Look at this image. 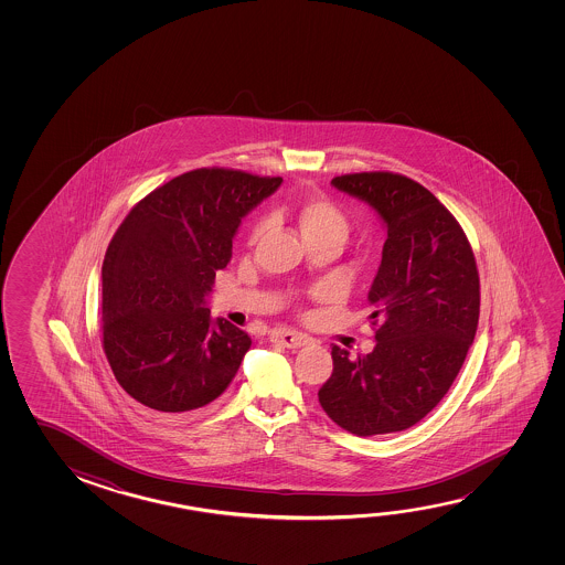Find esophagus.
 <instances>
[{"mask_svg": "<svg viewBox=\"0 0 565 565\" xmlns=\"http://www.w3.org/2000/svg\"><path fill=\"white\" fill-rule=\"evenodd\" d=\"M271 339L281 342L287 349H301V347H307L311 342L307 334L297 333V331H291V329H278V331H274Z\"/></svg>", "mask_w": 565, "mask_h": 565, "instance_id": "1", "label": "esophagus"}]
</instances>
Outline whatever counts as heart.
I'll list each match as a JSON object with an SVG mask.
<instances>
[{
  "mask_svg": "<svg viewBox=\"0 0 565 565\" xmlns=\"http://www.w3.org/2000/svg\"><path fill=\"white\" fill-rule=\"evenodd\" d=\"M297 221H299V226L306 234L307 241L323 238V236H334V238L347 241L349 231H351L349 216L342 213L341 206H337L333 201L323 199V196H309L299 204ZM266 228H268L266 221H258L254 224L250 231V241H258Z\"/></svg>",
  "mask_w": 565,
  "mask_h": 565,
  "instance_id": "obj_1",
  "label": "heart"
}]
</instances>
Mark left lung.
I'll return each mask as SVG.
<instances>
[{"instance_id":"1","label":"left lung","mask_w":565,"mask_h":565,"mask_svg":"<svg viewBox=\"0 0 565 565\" xmlns=\"http://www.w3.org/2000/svg\"><path fill=\"white\" fill-rule=\"evenodd\" d=\"M334 189L380 214L388 238L369 301L371 354L334 344L333 374L319 402L337 426L361 437L416 426L461 371L472 344L481 284L471 244L454 214L409 177L371 171L334 177Z\"/></svg>"}]
</instances>
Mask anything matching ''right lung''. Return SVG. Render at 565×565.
<instances>
[{
    "instance_id": "1",
    "label": "right lung",
    "mask_w": 565,
    "mask_h": 565,
    "mask_svg": "<svg viewBox=\"0 0 565 565\" xmlns=\"http://www.w3.org/2000/svg\"><path fill=\"white\" fill-rule=\"evenodd\" d=\"M203 167L143 196L103 264V347L131 398L161 417H185L218 398L252 339L201 307L232 258L242 218L281 185Z\"/></svg>"
}]
</instances>
